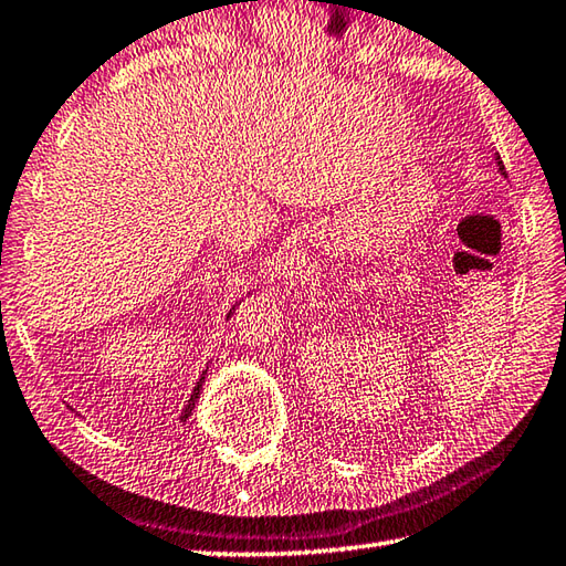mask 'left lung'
<instances>
[{
    "label": "left lung",
    "mask_w": 566,
    "mask_h": 566,
    "mask_svg": "<svg viewBox=\"0 0 566 566\" xmlns=\"http://www.w3.org/2000/svg\"><path fill=\"white\" fill-rule=\"evenodd\" d=\"M495 165H497V172L505 175V165H503V159H500V155H495Z\"/></svg>",
    "instance_id": "left-lung-1"
}]
</instances>
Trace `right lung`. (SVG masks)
<instances>
[{
	"instance_id": "1",
	"label": "right lung",
	"mask_w": 566,
	"mask_h": 566,
	"mask_svg": "<svg viewBox=\"0 0 566 566\" xmlns=\"http://www.w3.org/2000/svg\"><path fill=\"white\" fill-rule=\"evenodd\" d=\"M239 303H241V301H239ZM239 303H237V305H239ZM237 305H233V307H231V311H229V315H227V319L231 317V313H233V311H237ZM207 369H209V367H207ZM207 369H205V371H201V377H199V381H197V387H195V389H191V397H189V401L185 403V409H182V419H185V421H187V419H189V416H191V409H195V403H197V399H199V391H201V384H205V375H207Z\"/></svg>"
}]
</instances>
